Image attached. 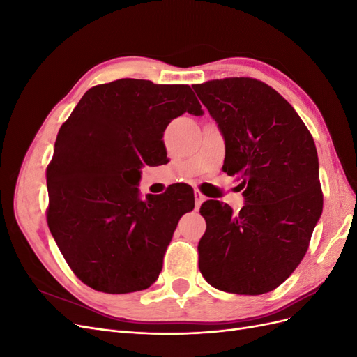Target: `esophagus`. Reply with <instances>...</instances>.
<instances>
[{
	"instance_id": "1",
	"label": "esophagus",
	"mask_w": 357,
	"mask_h": 357,
	"mask_svg": "<svg viewBox=\"0 0 357 357\" xmlns=\"http://www.w3.org/2000/svg\"><path fill=\"white\" fill-rule=\"evenodd\" d=\"M204 201H205V197L202 195L199 190H195V205H197V208L201 207Z\"/></svg>"
}]
</instances>
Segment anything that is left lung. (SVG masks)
<instances>
[{
	"label": "left lung",
	"mask_w": 357,
	"mask_h": 357,
	"mask_svg": "<svg viewBox=\"0 0 357 357\" xmlns=\"http://www.w3.org/2000/svg\"><path fill=\"white\" fill-rule=\"evenodd\" d=\"M225 138L223 171L241 178L244 207L210 199L199 271L219 290L262 295L304 257L321 215L314 139L282 95L256 79L193 84Z\"/></svg>",
	"instance_id": "obj_1"
}]
</instances>
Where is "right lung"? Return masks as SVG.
<instances>
[{"label":"right lung","instance_id":"obj_1","mask_svg":"<svg viewBox=\"0 0 357 357\" xmlns=\"http://www.w3.org/2000/svg\"><path fill=\"white\" fill-rule=\"evenodd\" d=\"M204 112L188 84L121 79L93 86L59 129L47 168V225L84 284L105 294L152 286L193 190L139 197L143 162L162 152L165 128Z\"/></svg>","mask_w":357,"mask_h":357}]
</instances>
